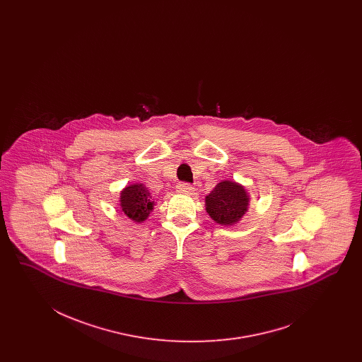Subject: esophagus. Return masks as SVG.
Listing matches in <instances>:
<instances>
[{
    "label": "esophagus",
    "mask_w": 362,
    "mask_h": 362,
    "mask_svg": "<svg viewBox=\"0 0 362 362\" xmlns=\"http://www.w3.org/2000/svg\"><path fill=\"white\" fill-rule=\"evenodd\" d=\"M176 188H177V192L180 194H192L195 191V188L188 183H179Z\"/></svg>",
    "instance_id": "1"
}]
</instances>
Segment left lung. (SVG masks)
<instances>
[{"instance_id": "obj_1", "label": "left lung", "mask_w": 362, "mask_h": 362, "mask_svg": "<svg viewBox=\"0 0 362 362\" xmlns=\"http://www.w3.org/2000/svg\"><path fill=\"white\" fill-rule=\"evenodd\" d=\"M250 199V194L240 183L221 180L206 197V211L220 226H233L247 214Z\"/></svg>"}]
</instances>
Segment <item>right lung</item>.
Wrapping results in <instances>:
<instances>
[{"mask_svg":"<svg viewBox=\"0 0 362 362\" xmlns=\"http://www.w3.org/2000/svg\"><path fill=\"white\" fill-rule=\"evenodd\" d=\"M119 206L127 218L142 223L150 216L155 202L147 187L143 183H134L122 189Z\"/></svg>","mask_w":362,"mask_h":362,"instance_id":"add662e5","label":"right lung"}]
</instances>
